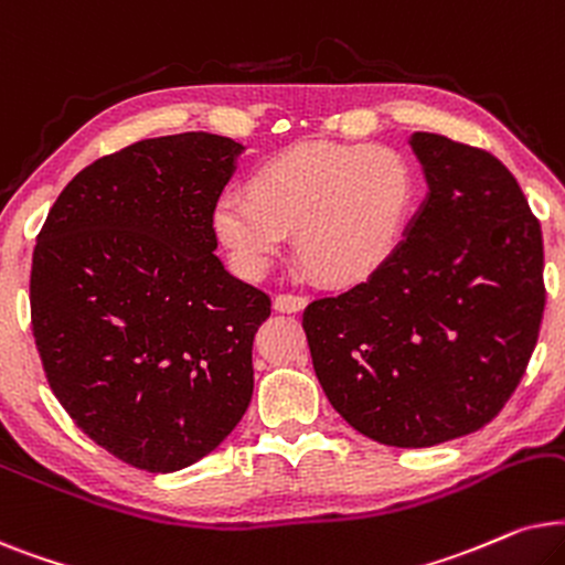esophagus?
Wrapping results in <instances>:
<instances>
[{"label":"esophagus","mask_w":565,"mask_h":565,"mask_svg":"<svg viewBox=\"0 0 565 565\" xmlns=\"http://www.w3.org/2000/svg\"><path fill=\"white\" fill-rule=\"evenodd\" d=\"M305 307H307V297H302V295L274 297V310H278V312H302Z\"/></svg>","instance_id":"obj_1"}]
</instances>
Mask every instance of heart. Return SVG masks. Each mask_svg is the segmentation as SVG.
<instances>
[{
    "mask_svg": "<svg viewBox=\"0 0 565 565\" xmlns=\"http://www.w3.org/2000/svg\"><path fill=\"white\" fill-rule=\"evenodd\" d=\"M413 195L393 147L297 145L214 206V230L247 274H260L295 230L297 250L330 284L370 278L401 237Z\"/></svg>",
    "mask_w": 565,
    "mask_h": 565,
    "instance_id": "1",
    "label": "heart"
}]
</instances>
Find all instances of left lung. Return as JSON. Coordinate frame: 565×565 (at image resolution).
<instances>
[{
  "label": "left lung",
  "instance_id": "1",
  "mask_svg": "<svg viewBox=\"0 0 565 565\" xmlns=\"http://www.w3.org/2000/svg\"><path fill=\"white\" fill-rule=\"evenodd\" d=\"M428 193L364 284L307 305L328 401L359 434L434 447L483 428L535 351L543 232L491 152L416 131Z\"/></svg>",
  "mask_w": 565,
  "mask_h": 565
}]
</instances>
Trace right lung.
Returning <instances> with one entry per match:
<instances>
[{"label":"right lung","instance_id":"add662e5","mask_svg":"<svg viewBox=\"0 0 565 565\" xmlns=\"http://www.w3.org/2000/svg\"><path fill=\"white\" fill-rule=\"evenodd\" d=\"M243 149L206 131L137 141L74 175L38 235L30 320L49 385L139 470L199 462L250 405L270 299L214 255Z\"/></svg>","mask_w":565,"mask_h":565}]
</instances>
